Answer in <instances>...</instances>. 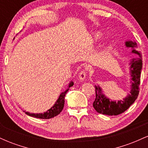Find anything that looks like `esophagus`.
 <instances>
[{
    "mask_svg": "<svg viewBox=\"0 0 148 148\" xmlns=\"http://www.w3.org/2000/svg\"><path fill=\"white\" fill-rule=\"evenodd\" d=\"M86 78V72L85 71H81V72L79 73V79L80 81H84Z\"/></svg>",
    "mask_w": 148,
    "mask_h": 148,
    "instance_id": "esophagus-1",
    "label": "esophagus"
}]
</instances>
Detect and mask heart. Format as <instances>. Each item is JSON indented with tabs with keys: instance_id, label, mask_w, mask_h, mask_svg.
Returning <instances> with one entry per match:
<instances>
[{
	"instance_id": "obj_1",
	"label": "heart",
	"mask_w": 148,
	"mask_h": 148,
	"mask_svg": "<svg viewBox=\"0 0 148 148\" xmlns=\"http://www.w3.org/2000/svg\"><path fill=\"white\" fill-rule=\"evenodd\" d=\"M103 34L101 33V31H96L92 34V41L95 42H99L101 39L103 38Z\"/></svg>"
}]
</instances>
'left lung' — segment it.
I'll return each mask as SVG.
<instances>
[{
  "label": "left lung",
  "instance_id": "obj_1",
  "mask_svg": "<svg viewBox=\"0 0 148 148\" xmlns=\"http://www.w3.org/2000/svg\"><path fill=\"white\" fill-rule=\"evenodd\" d=\"M125 47L131 49L132 53L138 56L137 58L130 59L129 62V69L131 76L130 91L123 100H112L105 95L101 86H95L96 91V98L93 102V107L97 112L103 115H117L125 112L134 103L139 93L140 72L143 67L141 53L137 51V44L135 41L127 40L125 42Z\"/></svg>",
  "mask_w": 148,
  "mask_h": 148
}]
</instances>
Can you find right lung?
Here are the masks:
<instances>
[{"mask_svg": "<svg viewBox=\"0 0 148 148\" xmlns=\"http://www.w3.org/2000/svg\"><path fill=\"white\" fill-rule=\"evenodd\" d=\"M74 85V82L73 81H70L68 84V87L67 89H66L65 90L62 92L60 93V96H59L58 99L56 100L55 103L53 105L52 107H51L49 110H47V111L45 113H30L28 111H23L25 113V114H27L29 116L34 117V118H40V119H50L53 118V117L56 116L58 114H60V113L62 111V110L63 109L64 104V97H65L66 93L67 92V91L69 90V88L72 87Z\"/></svg>", "mask_w": 148, "mask_h": 148, "instance_id": "obj_1", "label": "right lung"}]
</instances>
